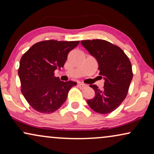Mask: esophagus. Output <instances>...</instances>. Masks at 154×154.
Listing matches in <instances>:
<instances>
[{
    "mask_svg": "<svg viewBox=\"0 0 154 154\" xmlns=\"http://www.w3.org/2000/svg\"><path fill=\"white\" fill-rule=\"evenodd\" d=\"M78 85H79V87L80 88H81V89H84V88L88 87L87 85H85V84H83V83H79Z\"/></svg>",
    "mask_w": 154,
    "mask_h": 154,
    "instance_id": "esophagus-1",
    "label": "esophagus"
}]
</instances>
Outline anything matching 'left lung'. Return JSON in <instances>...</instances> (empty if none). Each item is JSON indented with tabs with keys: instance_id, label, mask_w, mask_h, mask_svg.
<instances>
[{
	"instance_id": "obj_1",
	"label": "left lung",
	"mask_w": 154,
	"mask_h": 154,
	"mask_svg": "<svg viewBox=\"0 0 154 154\" xmlns=\"http://www.w3.org/2000/svg\"><path fill=\"white\" fill-rule=\"evenodd\" d=\"M82 45L96 59L100 75L104 76V85L99 89L90 85L95 95L87 102L90 108L100 114L112 112L119 107L128 94L133 77L131 62L119 46L104 40L81 41Z\"/></svg>"
}]
</instances>
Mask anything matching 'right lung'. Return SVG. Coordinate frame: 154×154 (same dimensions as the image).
<instances>
[{
    "mask_svg": "<svg viewBox=\"0 0 154 154\" xmlns=\"http://www.w3.org/2000/svg\"><path fill=\"white\" fill-rule=\"evenodd\" d=\"M80 41H43L34 44L20 60L21 91L33 109L50 113L60 109L75 82L61 81L54 71L64 65L69 52Z\"/></svg>",
    "mask_w": 154,
    "mask_h": 154,
    "instance_id": "obj_1",
    "label": "right lung"
}]
</instances>
